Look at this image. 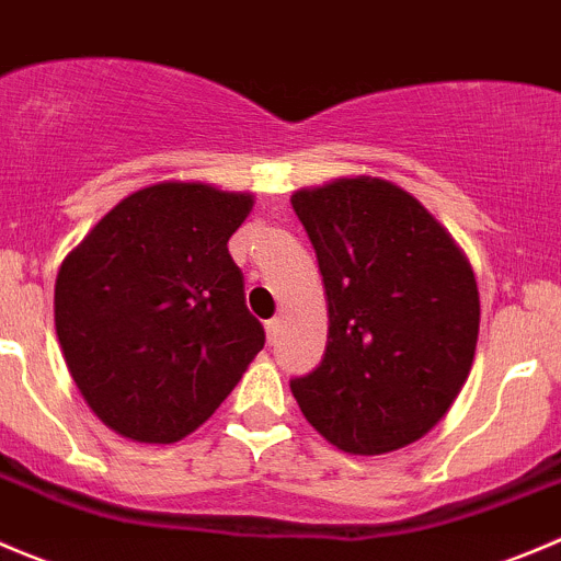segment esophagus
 <instances>
[{
  "mask_svg": "<svg viewBox=\"0 0 561 561\" xmlns=\"http://www.w3.org/2000/svg\"><path fill=\"white\" fill-rule=\"evenodd\" d=\"M264 330H267V337H270V343H273L275 337H278V332H280V319H270L267 324H264Z\"/></svg>",
  "mask_w": 561,
  "mask_h": 561,
  "instance_id": "esophagus-1",
  "label": "esophagus"
}]
</instances>
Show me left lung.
Instances as JSON below:
<instances>
[{
  "label": "left lung",
  "instance_id": "8db88e82",
  "mask_svg": "<svg viewBox=\"0 0 561 561\" xmlns=\"http://www.w3.org/2000/svg\"><path fill=\"white\" fill-rule=\"evenodd\" d=\"M291 207L330 308L319 368L291 379L305 420L352 456L412 445L471 370L480 297L469 262L417 198L376 176L297 191Z\"/></svg>",
  "mask_w": 561,
  "mask_h": 561
}]
</instances>
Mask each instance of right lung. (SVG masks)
<instances>
[{"label":"right lung","mask_w":561,"mask_h":561,"mask_svg":"<svg viewBox=\"0 0 561 561\" xmlns=\"http://www.w3.org/2000/svg\"><path fill=\"white\" fill-rule=\"evenodd\" d=\"M253 198L160 182L122 198L62 262L54 321L70 376L116 434L171 445L264 348L229 237Z\"/></svg>","instance_id":"right-lung-1"}]
</instances>
